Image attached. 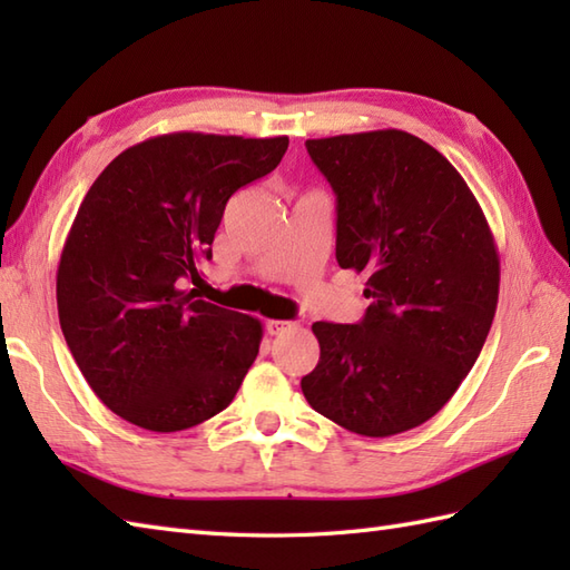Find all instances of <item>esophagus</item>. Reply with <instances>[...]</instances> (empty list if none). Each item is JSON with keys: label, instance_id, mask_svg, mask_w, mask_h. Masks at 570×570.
<instances>
[{"label": "esophagus", "instance_id": "34e87169", "mask_svg": "<svg viewBox=\"0 0 570 570\" xmlns=\"http://www.w3.org/2000/svg\"><path fill=\"white\" fill-rule=\"evenodd\" d=\"M296 328V323L292 321H266V333L269 335H284V333H292Z\"/></svg>", "mask_w": 570, "mask_h": 570}]
</instances>
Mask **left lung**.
Returning <instances> with one entry per match:
<instances>
[{"instance_id":"obj_1","label":"left lung","mask_w":570,"mask_h":570,"mask_svg":"<svg viewBox=\"0 0 570 570\" xmlns=\"http://www.w3.org/2000/svg\"><path fill=\"white\" fill-rule=\"evenodd\" d=\"M335 193V259L367 276L355 325L313 323L308 404L386 439L439 414L475 365L500 296V254L453 164L402 129L308 139Z\"/></svg>"}]
</instances>
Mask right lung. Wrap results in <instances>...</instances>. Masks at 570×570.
<instances>
[{"label":"right lung","mask_w":570,"mask_h":570,"mask_svg":"<svg viewBox=\"0 0 570 570\" xmlns=\"http://www.w3.org/2000/svg\"><path fill=\"white\" fill-rule=\"evenodd\" d=\"M286 149L288 137L174 131L125 149L82 198L58 262V321L117 416L171 433L235 399L262 323L184 286L213 257L229 196L272 174Z\"/></svg>","instance_id":"1"}]
</instances>
